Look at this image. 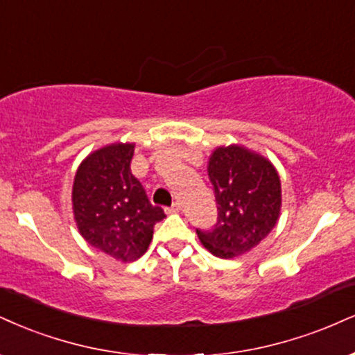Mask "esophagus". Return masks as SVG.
Returning a JSON list of instances; mask_svg holds the SVG:
<instances>
[{"label":"esophagus","instance_id":"1","mask_svg":"<svg viewBox=\"0 0 355 355\" xmlns=\"http://www.w3.org/2000/svg\"><path fill=\"white\" fill-rule=\"evenodd\" d=\"M166 211H168V213H177V211H180V203L175 202V203L172 205V207L166 208Z\"/></svg>","mask_w":355,"mask_h":355}]
</instances>
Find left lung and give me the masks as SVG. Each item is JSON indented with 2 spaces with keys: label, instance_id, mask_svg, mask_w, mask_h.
I'll use <instances>...</instances> for the list:
<instances>
[{
  "label": "left lung",
  "instance_id": "8db88e82",
  "mask_svg": "<svg viewBox=\"0 0 355 355\" xmlns=\"http://www.w3.org/2000/svg\"><path fill=\"white\" fill-rule=\"evenodd\" d=\"M208 177L218 205V218L211 230L196 228V234L216 258L245 254L268 236L279 218V175L259 153L230 145L211 153Z\"/></svg>",
  "mask_w": 355,
  "mask_h": 355
}]
</instances>
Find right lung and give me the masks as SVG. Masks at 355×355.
Returning a JSON list of instances; mask_svg holds the SVG:
<instances>
[{"mask_svg":"<svg viewBox=\"0 0 355 355\" xmlns=\"http://www.w3.org/2000/svg\"><path fill=\"white\" fill-rule=\"evenodd\" d=\"M134 144H112L79 165L72 185V210L89 245L121 261L147 251L153 226L165 218L130 172Z\"/></svg>","mask_w":355,"mask_h":355,"instance_id":"right-lung-1","label":"right lung"}]
</instances>
